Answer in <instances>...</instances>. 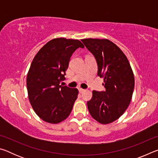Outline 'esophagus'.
Returning <instances> with one entry per match:
<instances>
[{"mask_svg":"<svg viewBox=\"0 0 158 158\" xmlns=\"http://www.w3.org/2000/svg\"><path fill=\"white\" fill-rule=\"evenodd\" d=\"M79 92H80V93H82V92H84V91L85 89H81V88H79Z\"/></svg>","mask_w":158,"mask_h":158,"instance_id":"1","label":"esophagus"}]
</instances>
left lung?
<instances>
[{"mask_svg":"<svg viewBox=\"0 0 158 158\" xmlns=\"http://www.w3.org/2000/svg\"><path fill=\"white\" fill-rule=\"evenodd\" d=\"M98 64V75L104 79L105 91H93L87 106L91 116L102 124L121 117L132 99L135 77L129 61L121 49L106 39L81 40Z\"/></svg>","mask_w":158,"mask_h":158,"instance_id":"1","label":"left lung"}]
</instances>
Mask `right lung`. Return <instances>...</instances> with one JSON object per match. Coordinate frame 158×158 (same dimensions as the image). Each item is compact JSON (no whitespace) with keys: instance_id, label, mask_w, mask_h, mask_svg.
Here are the masks:
<instances>
[{"instance_id":"right-lung-1","label":"right lung","mask_w":158,"mask_h":158,"mask_svg":"<svg viewBox=\"0 0 158 158\" xmlns=\"http://www.w3.org/2000/svg\"><path fill=\"white\" fill-rule=\"evenodd\" d=\"M84 45L78 40L53 39L33 58L26 85L28 99L36 114L50 123H58L69 116L79 91L60 85L73 53Z\"/></svg>"}]
</instances>
